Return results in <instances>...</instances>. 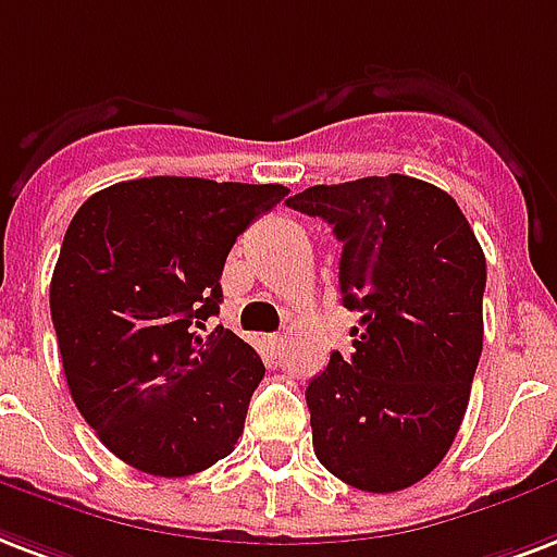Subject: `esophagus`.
Returning a JSON list of instances; mask_svg holds the SVG:
<instances>
[{
  "mask_svg": "<svg viewBox=\"0 0 557 557\" xmlns=\"http://www.w3.org/2000/svg\"><path fill=\"white\" fill-rule=\"evenodd\" d=\"M265 345L271 347V354H280V345H283V335H265Z\"/></svg>",
  "mask_w": 557,
  "mask_h": 557,
  "instance_id": "34e87169",
  "label": "esophagus"
}]
</instances>
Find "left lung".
<instances>
[{"label": "left lung", "mask_w": 557, "mask_h": 557, "mask_svg": "<svg viewBox=\"0 0 557 557\" xmlns=\"http://www.w3.org/2000/svg\"><path fill=\"white\" fill-rule=\"evenodd\" d=\"M292 210L333 224L354 354L309 382L318 461L368 494L411 487L456 441L482 356L485 253L465 212L418 177L309 186Z\"/></svg>", "instance_id": "1"}]
</instances>
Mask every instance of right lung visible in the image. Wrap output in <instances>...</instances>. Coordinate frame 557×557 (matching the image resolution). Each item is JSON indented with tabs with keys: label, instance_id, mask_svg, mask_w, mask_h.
<instances>
[{
	"label": "right lung",
	"instance_id": "1",
	"mask_svg": "<svg viewBox=\"0 0 557 557\" xmlns=\"http://www.w3.org/2000/svg\"><path fill=\"white\" fill-rule=\"evenodd\" d=\"M288 195L203 177L122 181L81 203L49 304L66 385L101 444L151 476H193L231 456L257 350L219 315L233 242Z\"/></svg>",
	"mask_w": 557,
	"mask_h": 557
}]
</instances>
